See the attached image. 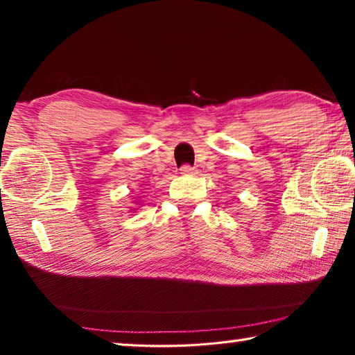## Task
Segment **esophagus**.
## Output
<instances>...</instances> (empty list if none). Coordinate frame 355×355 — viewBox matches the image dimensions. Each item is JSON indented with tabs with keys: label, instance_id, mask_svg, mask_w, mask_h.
<instances>
[{
	"label": "esophagus",
	"instance_id": "esophagus-1",
	"mask_svg": "<svg viewBox=\"0 0 355 355\" xmlns=\"http://www.w3.org/2000/svg\"><path fill=\"white\" fill-rule=\"evenodd\" d=\"M182 173H184V175H196L197 171H196V167H192L189 164H184L182 167Z\"/></svg>",
	"mask_w": 355,
	"mask_h": 355
}]
</instances>
